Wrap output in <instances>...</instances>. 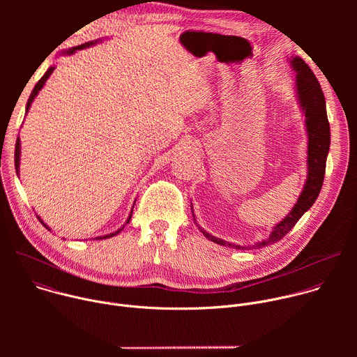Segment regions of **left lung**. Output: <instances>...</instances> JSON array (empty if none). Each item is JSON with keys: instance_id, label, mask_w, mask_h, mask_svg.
Wrapping results in <instances>:
<instances>
[{"instance_id": "left-lung-1", "label": "left lung", "mask_w": 357, "mask_h": 357, "mask_svg": "<svg viewBox=\"0 0 357 357\" xmlns=\"http://www.w3.org/2000/svg\"><path fill=\"white\" fill-rule=\"evenodd\" d=\"M288 63L292 72L295 73V83H294L295 97L298 101V106L301 109V113L305 117V121H303L305 131H307V137H308L307 179H305L303 188L299 193L298 200L295 202V205L287 213V216L273 227L268 237L248 245H240L236 243L222 240L219 237L212 236L205 229H202L196 222V218L193 215V206L190 202V209H192L195 225L203 233V236L219 245H226L236 250H244V248L248 250V248H261L264 245H268L274 241L281 240L296 225V222L303 216V213L311 209V206L314 205L321 192L324 176H325L326 158L329 154V145H331V127H329L328 114H326L325 96L318 79L315 77L310 66L299 56L288 58Z\"/></svg>"}]
</instances>
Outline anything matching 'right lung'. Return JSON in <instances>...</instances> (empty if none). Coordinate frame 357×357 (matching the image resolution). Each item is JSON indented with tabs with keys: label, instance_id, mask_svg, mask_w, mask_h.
I'll return each mask as SVG.
<instances>
[{
	"label": "right lung",
	"instance_id": "right-lung-1",
	"mask_svg": "<svg viewBox=\"0 0 357 357\" xmlns=\"http://www.w3.org/2000/svg\"><path fill=\"white\" fill-rule=\"evenodd\" d=\"M105 40V38L103 39H96V40H90V42H86V43H82V45H79V46H73V47H69V49H66V50H63V52L61 54V55H65V56H70V55H73L76 50H80V49H86V47H90V46H94L96 43H100V42H103ZM55 65H52L50 66L46 72H45V75L40 77V80L35 84V87H33V90H32V93H31V96H29V98H28V103H26V109H25V116L28 114V112H29V109H31V105L33 103V100H35V97L38 96V93L42 90V87L45 86V83H46V80L50 77V75L54 73V70H55ZM20 164H21V139H20V137L17 138V142H15V171H17V175H20ZM134 208V206H132ZM38 216V215H36ZM131 216H132V209H131V212H130V215H128V218H127V220H126V223L119 229V230H116V231H113V233H110V234H105V236H98V237H96L94 240H103V238H110V237H113V236H117L123 229H124V226L131 220ZM38 219H39V222L50 231V227L40 219V216H38Z\"/></svg>",
	"mask_w": 357,
	"mask_h": 357
}]
</instances>
